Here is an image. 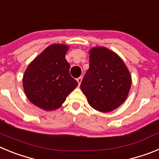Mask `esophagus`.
<instances>
[{
  "mask_svg": "<svg viewBox=\"0 0 159 159\" xmlns=\"http://www.w3.org/2000/svg\"><path fill=\"white\" fill-rule=\"evenodd\" d=\"M77 82H78L79 85H80L81 82H82V77H79V78H77Z\"/></svg>",
  "mask_w": 159,
  "mask_h": 159,
  "instance_id": "esophagus-1",
  "label": "esophagus"
}]
</instances>
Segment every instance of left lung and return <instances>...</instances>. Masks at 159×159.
Segmentation results:
<instances>
[{
	"label": "left lung",
	"instance_id": "8db88e82",
	"mask_svg": "<svg viewBox=\"0 0 159 159\" xmlns=\"http://www.w3.org/2000/svg\"><path fill=\"white\" fill-rule=\"evenodd\" d=\"M128 68L115 52L107 48L89 50V69L80 88L90 106L100 112L116 110L127 99L131 87Z\"/></svg>",
	"mask_w": 159,
	"mask_h": 159
}]
</instances>
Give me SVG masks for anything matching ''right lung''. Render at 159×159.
Listing matches in <instances>:
<instances>
[{
	"instance_id": "1",
	"label": "right lung",
	"mask_w": 159,
	"mask_h": 159,
	"mask_svg": "<svg viewBox=\"0 0 159 159\" xmlns=\"http://www.w3.org/2000/svg\"><path fill=\"white\" fill-rule=\"evenodd\" d=\"M68 49L64 43H53L29 64L22 80L25 95L32 104L44 111L57 110L78 86L70 75V64L65 59Z\"/></svg>"
}]
</instances>
